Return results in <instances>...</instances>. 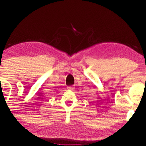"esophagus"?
<instances>
[{
    "instance_id": "1",
    "label": "esophagus",
    "mask_w": 146,
    "mask_h": 146,
    "mask_svg": "<svg viewBox=\"0 0 146 146\" xmlns=\"http://www.w3.org/2000/svg\"><path fill=\"white\" fill-rule=\"evenodd\" d=\"M68 90H73L74 89V86H68Z\"/></svg>"
}]
</instances>
